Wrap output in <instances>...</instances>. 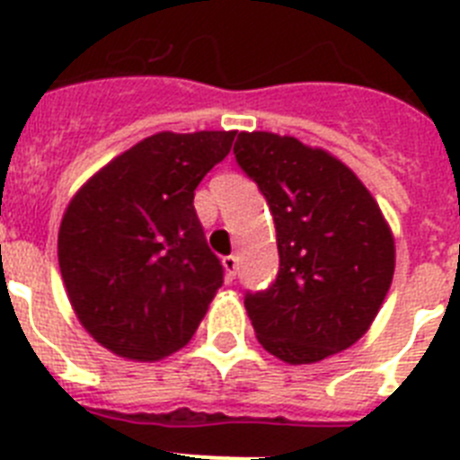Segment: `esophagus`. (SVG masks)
I'll use <instances>...</instances> for the list:
<instances>
[{
	"mask_svg": "<svg viewBox=\"0 0 460 460\" xmlns=\"http://www.w3.org/2000/svg\"><path fill=\"white\" fill-rule=\"evenodd\" d=\"M223 267H226L227 279H234V274H237V270H239L237 255H226V258H223Z\"/></svg>",
	"mask_w": 460,
	"mask_h": 460,
	"instance_id": "esophagus-1",
	"label": "esophagus"
}]
</instances>
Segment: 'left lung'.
Returning a JSON list of instances; mask_svg holds the SVG:
<instances>
[{
	"instance_id": "8db88e82",
	"label": "left lung",
	"mask_w": 460,
	"mask_h": 460,
	"mask_svg": "<svg viewBox=\"0 0 460 460\" xmlns=\"http://www.w3.org/2000/svg\"><path fill=\"white\" fill-rule=\"evenodd\" d=\"M233 152L276 226V280L243 296L260 345L288 364L350 348L392 286L394 237L377 202L339 158L296 137L239 133Z\"/></svg>"
}]
</instances>
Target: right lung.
I'll return each mask as SVG.
<instances>
[{
    "instance_id": "1",
    "label": "right lung",
    "mask_w": 460,
    "mask_h": 460,
    "mask_svg": "<svg viewBox=\"0 0 460 460\" xmlns=\"http://www.w3.org/2000/svg\"><path fill=\"white\" fill-rule=\"evenodd\" d=\"M234 131L156 133L110 161L68 205L59 270L83 327L103 348L156 361L184 348L223 286L195 189Z\"/></svg>"
}]
</instances>
